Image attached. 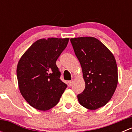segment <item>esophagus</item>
Returning a JSON list of instances; mask_svg holds the SVG:
<instances>
[{"mask_svg":"<svg viewBox=\"0 0 132 132\" xmlns=\"http://www.w3.org/2000/svg\"><path fill=\"white\" fill-rule=\"evenodd\" d=\"M73 82V80H71L68 81V84H69V86H71V85H72Z\"/></svg>","mask_w":132,"mask_h":132,"instance_id":"obj_1","label":"esophagus"}]
</instances>
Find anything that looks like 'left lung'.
Returning <instances> with one entry per match:
<instances>
[{"label": "left lung", "mask_w": 132, "mask_h": 132, "mask_svg": "<svg viewBox=\"0 0 132 132\" xmlns=\"http://www.w3.org/2000/svg\"><path fill=\"white\" fill-rule=\"evenodd\" d=\"M86 82L77 95L80 104L89 110L103 107L111 99L118 82V67L110 50L93 37L70 39Z\"/></svg>", "instance_id": "obj_1"}]
</instances>
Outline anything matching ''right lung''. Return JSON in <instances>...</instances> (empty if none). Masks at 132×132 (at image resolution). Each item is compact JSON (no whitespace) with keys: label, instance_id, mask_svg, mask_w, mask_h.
Wrapping results in <instances>:
<instances>
[{"label":"right lung","instance_id":"add662e5","mask_svg":"<svg viewBox=\"0 0 132 132\" xmlns=\"http://www.w3.org/2000/svg\"><path fill=\"white\" fill-rule=\"evenodd\" d=\"M69 38L36 41L18 62L17 78L21 94L30 105L47 110L56 105L67 87L61 79L56 61L67 46Z\"/></svg>","mask_w":132,"mask_h":132}]
</instances>
